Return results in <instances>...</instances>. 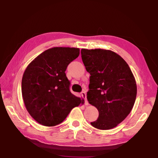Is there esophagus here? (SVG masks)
Segmentation results:
<instances>
[{
  "label": "esophagus",
  "instance_id": "1",
  "mask_svg": "<svg viewBox=\"0 0 158 158\" xmlns=\"http://www.w3.org/2000/svg\"><path fill=\"white\" fill-rule=\"evenodd\" d=\"M81 96L83 98H84V100H85V105H89V102L87 101V100H86V93H85V92H81Z\"/></svg>",
  "mask_w": 158,
  "mask_h": 158
}]
</instances>
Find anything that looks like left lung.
Masks as SVG:
<instances>
[{
	"label": "left lung",
	"instance_id": "1",
	"mask_svg": "<svg viewBox=\"0 0 158 158\" xmlns=\"http://www.w3.org/2000/svg\"><path fill=\"white\" fill-rule=\"evenodd\" d=\"M81 54L90 74L87 100L99 111L98 118L90 124L100 130L116 127L135 102V77L123 58L112 51L82 49Z\"/></svg>",
	"mask_w": 158,
	"mask_h": 158
}]
</instances>
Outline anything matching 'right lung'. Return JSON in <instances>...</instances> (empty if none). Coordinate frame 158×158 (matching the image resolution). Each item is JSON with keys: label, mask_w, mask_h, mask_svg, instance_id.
<instances>
[{"label": "right lung", "mask_w": 158, "mask_h": 158, "mask_svg": "<svg viewBox=\"0 0 158 158\" xmlns=\"http://www.w3.org/2000/svg\"><path fill=\"white\" fill-rule=\"evenodd\" d=\"M79 55V48L53 47L26 68L21 81L23 100L29 114L40 124L48 127L60 124L72 109L84 103L70 92L65 73Z\"/></svg>", "instance_id": "1"}]
</instances>
